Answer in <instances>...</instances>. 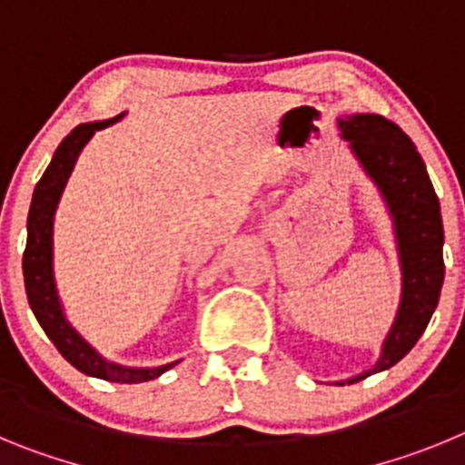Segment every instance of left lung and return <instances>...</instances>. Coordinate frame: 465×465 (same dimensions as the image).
<instances>
[{
    "label": "left lung",
    "instance_id": "obj_1",
    "mask_svg": "<svg viewBox=\"0 0 465 465\" xmlns=\"http://www.w3.org/2000/svg\"><path fill=\"white\" fill-rule=\"evenodd\" d=\"M338 127L387 203L401 262V301L394 324L384 338L375 366L347 380V384H354L399 363L424 333L445 280V232L440 202L424 160L399 124L375 113H357L338 120Z\"/></svg>",
    "mask_w": 465,
    "mask_h": 465
}]
</instances>
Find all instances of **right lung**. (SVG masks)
Segmentation results:
<instances>
[{"mask_svg":"<svg viewBox=\"0 0 465 465\" xmlns=\"http://www.w3.org/2000/svg\"><path fill=\"white\" fill-rule=\"evenodd\" d=\"M124 115V113H123ZM123 115H115L111 120H99V123L78 124L74 132L57 145L48 169L36 183L35 196H32V206L27 215V248L23 254V275H25V292L27 301L32 305V312L39 320L41 329L45 336L53 341V345L60 350L62 357L78 368L81 373L90 378L108 380V382L120 384H136L148 382V380L160 378L169 368H173L178 361L164 363V366L154 368H132L120 366L102 354L81 336V333L69 324L64 311H62L60 296H57L55 275H53V223H55L57 203L62 199L66 181H69L71 171L76 166L78 154L85 148L87 141L94 136L99 129L111 127L118 123Z\"/></svg>","mask_w":465,"mask_h":465,"instance_id":"obj_1","label":"right lung"}]
</instances>
